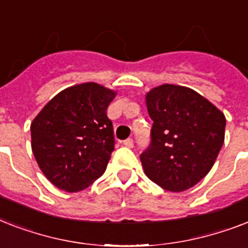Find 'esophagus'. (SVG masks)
<instances>
[{
  "mask_svg": "<svg viewBox=\"0 0 248 248\" xmlns=\"http://www.w3.org/2000/svg\"><path fill=\"white\" fill-rule=\"evenodd\" d=\"M124 145L127 148H132L134 147V140L132 139H126L124 140Z\"/></svg>",
  "mask_w": 248,
  "mask_h": 248,
  "instance_id": "34e87169",
  "label": "esophagus"
}]
</instances>
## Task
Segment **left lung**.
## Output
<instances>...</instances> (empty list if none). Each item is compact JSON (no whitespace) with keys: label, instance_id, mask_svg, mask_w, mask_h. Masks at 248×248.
<instances>
[{"label":"left lung","instance_id":"obj_1","mask_svg":"<svg viewBox=\"0 0 248 248\" xmlns=\"http://www.w3.org/2000/svg\"><path fill=\"white\" fill-rule=\"evenodd\" d=\"M153 120L152 143L140 155L144 172L170 192H184L203 179L225 138V116L185 86L163 83L145 93Z\"/></svg>","mask_w":248,"mask_h":248}]
</instances>
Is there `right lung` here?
I'll return each mask as SVG.
<instances>
[{
	"instance_id": "1",
	"label": "right lung",
	"mask_w": 248,
	"mask_h": 248,
	"mask_svg": "<svg viewBox=\"0 0 248 248\" xmlns=\"http://www.w3.org/2000/svg\"><path fill=\"white\" fill-rule=\"evenodd\" d=\"M116 95L99 83H79L60 91L34 117L32 152L56 188L79 192L104 173L114 149L107 109Z\"/></svg>"
}]
</instances>
